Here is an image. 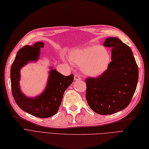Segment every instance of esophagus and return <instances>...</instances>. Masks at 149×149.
I'll return each instance as SVG.
<instances>
[{"label":"esophagus","mask_w":149,"mask_h":149,"mask_svg":"<svg viewBox=\"0 0 149 149\" xmlns=\"http://www.w3.org/2000/svg\"><path fill=\"white\" fill-rule=\"evenodd\" d=\"M74 80L75 81H80L81 80V77L79 75H75L74 76Z\"/></svg>","instance_id":"1"}]
</instances>
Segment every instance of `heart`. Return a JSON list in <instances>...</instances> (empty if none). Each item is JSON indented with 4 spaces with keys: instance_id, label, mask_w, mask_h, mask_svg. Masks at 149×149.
I'll return each instance as SVG.
<instances>
[{
    "instance_id": "1",
    "label": "heart",
    "mask_w": 149,
    "mask_h": 149,
    "mask_svg": "<svg viewBox=\"0 0 149 149\" xmlns=\"http://www.w3.org/2000/svg\"><path fill=\"white\" fill-rule=\"evenodd\" d=\"M69 59L80 66L83 73L89 76H97L107 69L111 55L105 47L91 45L72 50L69 54Z\"/></svg>"
}]
</instances>
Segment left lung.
I'll return each instance as SVG.
<instances>
[{
    "instance_id": "8db88e82",
    "label": "left lung",
    "mask_w": 149,
    "mask_h": 149,
    "mask_svg": "<svg viewBox=\"0 0 149 149\" xmlns=\"http://www.w3.org/2000/svg\"><path fill=\"white\" fill-rule=\"evenodd\" d=\"M103 45L112 49V61L101 75L86 79V99L95 113L108 115L130 104L136 89L139 72L131 49L119 38H108Z\"/></svg>"
}]
</instances>
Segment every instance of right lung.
<instances>
[{"label":"right lung","mask_w":149,"mask_h":149,"mask_svg":"<svg viewBox=\"0 0 149 149\" xmlns=\"http://www.w3.org/2000/svg\"><path fill=\"white\" fill-rule=\"evenodd\" d=\"M44 43L26 45L19 50L11 67L12 94L17 105L22 110L38 118H46L55 114L60 108L63 94L74 81V74L64 76L55 69L50 72L47 86L44 91L35 98H29L19 88L20 69L30 61H36Z\"/></svg>","instance_id":"add662e5"}]
</instances>
